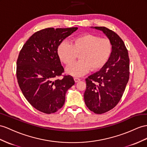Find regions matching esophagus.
Wrapping results in <instances>:
<instances>
[{"label": "esophagus", "mask_w": 147, "mask_h": 147, "mask_svg": "<svg viewBox=\"0 0 147 147\" xmlns=\"http://www.w3.org/2000/svg\"><path fill=\"white\" fill-rule=\"evenodd\" d=\"M74 81L76 82H79L81 80L80 78H76V77H75L74 78Z\"/></svg>", "instance_id": "obj_1"}]
</instances>
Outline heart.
<instances>
[{"label": "heart", "instance_id": "1", "mask_svg": "<svg viewBox=\"0 0 147 147\" xmlns=\"http://www.w3.org/2000/svg\"><path fill=\"white\" fill-rule=\"evenodd\" d=\"M112 51L109 40L88 33L74 38L71 43H61L57 49L59 59L67 66L72 64L80 54V59L66 69L67 73L76 77L86 74L91 69L96 71L102 68L110 59Z\"/></svg>", "mask_w": 147, "mask_h": 147}]
</instances>
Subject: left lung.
I'll use <instances>...</instances> for the list:
<instances>
[{
    "mask_svg": "<svg viewBox=\"0 0 147 147\" xmlns=\"http://www.w3.org/2000/svg\"><path fill=\"white\" fill-rule=\"evenodd\" d=\"M91 28L102 31L112 45L107 63L86 79L85 104L91 111L101 114L111 110L121 99L129 79V58L125 44L117 33L104 27Z\"/></svg>",
    "mask_w": 147,
    "mask_h": 147,
    "instance_id": "obj_1",
    "label": "left lung"
}]
</instances>
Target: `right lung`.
Listing matches in <instances>:
<instances>
[{
    "label": "right lung",
    "instance_id": "obj_1",
    "mask_svg": "<svg viewBox=\"0 0 147 147\" xmlns=\"http://www.w3.org/2000/svg\"><path fill=\"white\" fill-rule=\"evenodd\" d=\"M78 27L48 28L35 33L22 47L17 61L19 87L28 102L45 114L55 113L65 104L66 93L74 84L64 72L57 49L64 39Z\"/></svg>",
    "mask_w": 147,
    "mask_h": 147
}]
</instances>
